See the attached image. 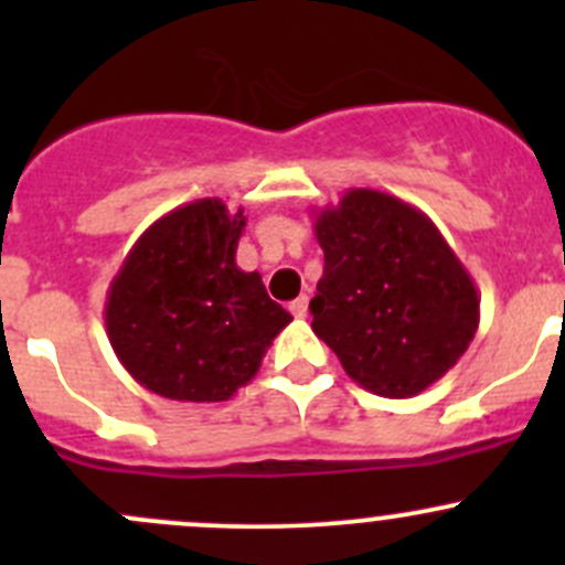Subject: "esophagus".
Returning a JSON list of instances; mask_svg holds the SVG:
<instances>
[{"instance_id": "1", "label": "esophagus", "mask_w": 565, "mask_h": 565, "mask_svg": "<svg viewBox=\"0 0 565 565\" xmlns=\"http://www.w3.org/2000/svg\"><path fill=\"white\" fill-rule=\"evenodd\" d=\"M289 311H292L298 319H303L306 315H309V298H306V295H300L298 300H292V303H289Z\"/></svg>"}]
</instances>
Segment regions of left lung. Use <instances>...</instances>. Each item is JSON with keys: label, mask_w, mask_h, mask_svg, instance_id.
<instances>
[{"label": "left lung", "mask_w": 565, "mask_h": 565, "mask_svg": "<svg viewBox=\"0 0 565 565\" xmlns=\"http://www.w3.org/2000/svg\"><path fill=\"white\" fill-rule=\"evenodd\" d=\"M324 270L315 333L361 388L409 398L467 352L481 319L472 276L431 218L374 188L315 213Z\"/></svg>", "instance_id": "8db88e82"}]
</instances>
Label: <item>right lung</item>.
Returning a JSON list of instances; mask_svg holds the SVG:
<instances>
[{"label":"right lung","mask_w":565,"mask_h":565,"mask_svg":"<svg viewBox=\"0 0 565 565\" xmlns=\"http://www.w3.org/2000/svg\"><path fill=\"white\" fill-rule=\"evenodd\" d=\"M243 207L196 199L141 232L108 284L106 333L125 372L174 402H226L292 322L259 273L237 267Z\"/></svg>","instance_id":"add662e5"}]
</instances>
